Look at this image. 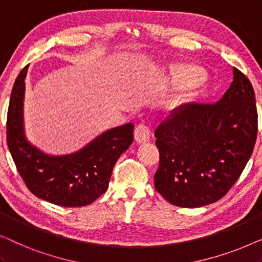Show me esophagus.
Segmentation results:
<instances>
[{
    "label": "esophagus",
    "instance_id": "34e87169",
    "mask_svg": "<svg viewBox=\"0 0 262 262\" xmlns=\"http://www.w3.org/2000/svg\"><path fill=\"white\" fill-rule=\"evenodd\" d=\"M135 141L138 143V144H143V143H146L150 139V130L149 127L144 124H139L138 126L135 128Z\"/></svg>",
    "mask_w": 262,
    "mask_h": 262
}]
</instances>
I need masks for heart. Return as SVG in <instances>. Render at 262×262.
<instances>
[{"mask_svg":"<svg viewBox=\"0 0 262 262\" xmlns=\"http://www.w3.org/2000/svg\"><path fill=\"white\" fill-rule=\"evenodd\" d=\"M205 77V71L195 64L174 63L162 68L156 81L164 87L187 89L200 85Z\"/></svg>","mask_w":262,"mask_h":262,"instance_id":"heart-1","label":"heart"}]
</instances>
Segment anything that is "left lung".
<instances>
[{
  "mask_svg": "<svg viewBox=\"0 0 262 262\" xmlns=\"http://www.w3.org/2000/svg\"><path fill=\"white\" fill-rule=\"evenodd\" d=\"M232 82L214 105L186 103L157 127L156 191L180 207L209 205L227 194L252 156L257 134L255 94L232 69Z\"/></svg>",
  "mask_w": 262,
  "mask_h": 262,
  "instance_id": "1",
  "label": "left lung"
}]
</instances>
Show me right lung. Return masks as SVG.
Here are the masks:
<instances>
[{
  "label": "right lung",
  "mask_w": 262,
  "mask_h": 262,
  "mask_svg": "<svg viewBox=\"0 0 262 262\" xmlns=\"http://www.w3.org/2000/svg\"><path fill=\"white\" fill-rule=\"evenodd\" d=\"M27 67L16 77L7 116V143L21 178L35 196L64 207L92 204L108 188L117 160L134 142V124L110 128L67 155H50L25 134Z\"/></svg>",
  "instance_id": "add662e5"
}]
</instances>
